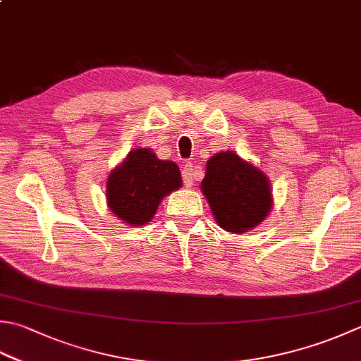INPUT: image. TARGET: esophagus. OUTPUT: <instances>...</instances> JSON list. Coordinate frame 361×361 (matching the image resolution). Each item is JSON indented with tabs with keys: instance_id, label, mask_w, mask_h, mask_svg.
Wrapping results in <instances>:
<instances>
[{
	"instance_id": "esophagus-1",
	"label": "esophagus",
	"mask_w": 361,
	"mask_h": 361,
	"mask_svg": "<svg viewBox=\"0 0 361 361\" xmlns=\"http://www.w3.org/2000/svg\"><path fill=\"white\" fill-rule=\"evenodd\" d=\"M195 175H197V167H195L194 162H186L185 167H183V171H181L183 183H185L186 188L192 186V183L195 180Z\"/></svg>"
}]
</instances>
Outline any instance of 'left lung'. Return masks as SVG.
<instances>
[{"label": "left lung", "instance_id": "1", "mask_svg": "<svg viewBox=\"0 0 361 361\" xmlns=\"http://www.w3.org/2000/svg\"><path fill=\"white\" fill-rule=\"evenodd\" d=\"M202 192L219 227L230 233L257 227L272 207L267 176L233 152L217 153L208 161Z\"/></svg>", "mask_w": 361, "mask_h": 361}]
</instances>
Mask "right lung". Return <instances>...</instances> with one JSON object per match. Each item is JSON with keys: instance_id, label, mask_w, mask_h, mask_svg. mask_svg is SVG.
<instances>
[{"instance_id": "1", "label": "right lung", "mask_w": 361, "mask_h": 361, "mask_svg": "<svg viewBox=\"0 0 361 361\" xmlns=\"http://www.w3.org/2000/svg\"><path fill=\"white\" fill-rule=\"evenodd\" d=\"M181 186V173L172 161L158 159L150 148L130 152L106 183L108 207L134 227L150 222L164 197Z\"/></svg>"}]
</instances>
